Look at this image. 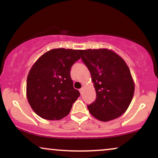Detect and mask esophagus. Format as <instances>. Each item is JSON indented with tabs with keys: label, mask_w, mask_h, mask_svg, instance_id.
Here are the masks:
<instances>
[{
	"label": "esophagus",
	"mask_w": 158,
	"mask_h": 158,
	"mask_svg": "<svg viewBox=\"0 0 158 158\" xmlns=\"http://www.w3.org/2000/svg\"><path fill=\"white\" fill-rule=\"evenodd\" d=\"M79 91H80V93H81V94H83V91H84V88H81L80 90H79Z\"/></svg>",
	"instance_id": "esophagus-1"
}]
</instances>
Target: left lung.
I'll use <instances>...</instances> for the list:
<instances>
[{"mask_svg": "<svg viewBox=\"0 0 158 158\" xmlns=\"http://www.w3.org/2000/svg\"><path fill=\"white\" fill-rule=\"evenodd\" d=\"M89 70L97 99L88 106L90 113L102 122L118 118L128 109L135 93L129 68L121 56L106 48L79 50Z\"/></svg>", "mask_w": 158, "mask_h": 158, "instance_id": "obj_1", "label": "left lung"}]
</instances>
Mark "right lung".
Masks as SVG:
<instances>
[{"mask_svg": "<svg viewBox=\"0 0 158 158\" xmlns=\"http://www.w3.org/2000/svg\"><path fill=\"white\" fill-rule=\"evenodd\" d=\"M78 50L52 49L32 65L27 79V97L36 114L48 120L64 118L80 95L73 88L70 68L80 59Z\"/></svg>", "mask_w": 158, "mask_h": 158, "instance_id": "obj_1", "label": "right lung"}]
</instances>
